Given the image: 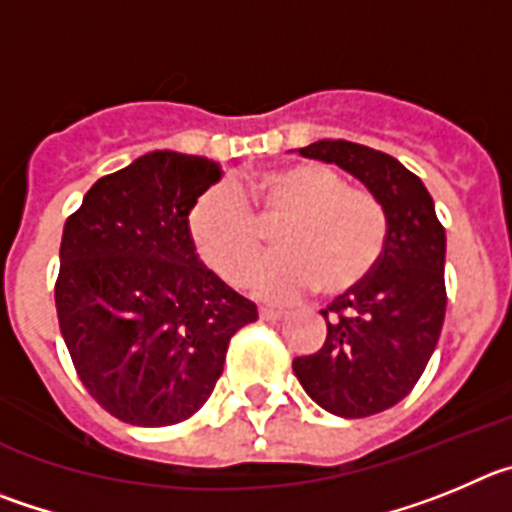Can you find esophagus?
I'll return each mask as SVG.
<instances>
[{
  "label": "esophagus",
  "mask_w": 512,
  "mask_h": 512,
  "mask_svg": "<svg viewBox=\"0 0 512 512\" xmlns=\"http://www.w3.org/2000/svg\"><path fill=\"white\" fill-rule=\"evenodd\" d=\"M288 313L278 311V308H260V319L262 321H283Z\"/></svg>",
  "instance_id": "1"
}]
</instances>
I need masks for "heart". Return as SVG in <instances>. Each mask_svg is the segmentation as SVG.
Wrapping results in <instances>:
<instances>
[{"instance_id":"b5f03b06","label":"heart","mask_w":512,"mask_h":512,"mask_svg":"<svg viewBox=\"0 0 512 512\" xmlns=\"http://www.w3.org/2000/svg\"><path fill=\"white\" fill-rule=\"evenodd\" d=\"M273 229L275 252L250 283L267 298H296L308 288L339 296L372 273L388 239V216L365 188L344 186L316 163L275 165L229 188H211L188 214L199 260L224 283L242 285Z\"/></svg>"}]
</instances>
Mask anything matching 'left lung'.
<instances>
[{"label": "left lung", "instance_id": "1", "mask_svg": "<svg viewBox=\"0 0 512 512\" xmlns=\"http://www.w3.org/2000/svg\"><path fill=\"white\" fill-rule=\"evenodd\" d=\"M301 155L352 173L388 216L385 250L372 273L321 311L324 347L293 359L303 390L324 411L375 416L411 393L439 342L446 234L421 178L393 155L347 140H319Z\"/></svg>", "mask_w": 512, "mask_h": 512}]
</instances>
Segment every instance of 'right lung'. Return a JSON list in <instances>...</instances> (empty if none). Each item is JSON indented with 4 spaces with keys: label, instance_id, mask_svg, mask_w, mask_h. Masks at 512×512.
I'll return each instance as SVG.
<instances>
[{
    "label": "right lung",
    "instance_id": "add662e5",
    "mask_svg": "<svg viewBox=\"0 0 512 512\" xmlns=\"http://www.w3.org/2000/svg\"><path fill=\"white\" fill-rule=\"evenodd\" d=\"M222 165L155 150L99 178L66 219L55 311L91 398L132 426H173L209 400L227 347L257 321L199 262L188 214Z\"/></svg>",
    "mask_w": 512,
    "mask_h": 512
}]
</instances>
